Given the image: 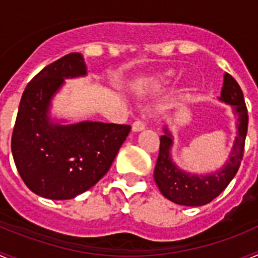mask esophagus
<instances>
[{
    "instance_id": "obj_1",
    "label": "esophagus",
    "mask_w": 258,
    "mask_h": 258,
    "mask_svg": "<svg viewBox=\"0 0 258 258\" xmlns=\"http://www.w3.org/2000/svg\"><path fill=\"white\" fill-rule=\"evenodd\" d=\"M133 131L134 132H141L146 127V122L143 120H137V121L133 122Z\"/></svg>"
}]
</instances>
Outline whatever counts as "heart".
<instances>
[{"instance_id": "heart-1", "label": "heart", "mask_w": 258, "mask_h": 258, "mask_svg": "<svg viewBox=\"0 0 258 258\" xmlns=\"http://www.w3.org/2000/svg\"><path fill=\"white\" fill-rule=\"evenodd\" d=\"M173 79V74L172 72H166L165 75H163V76H161V80H163V81H165V83H168V81H170V80Z\"/></svg>"}]
</instances>
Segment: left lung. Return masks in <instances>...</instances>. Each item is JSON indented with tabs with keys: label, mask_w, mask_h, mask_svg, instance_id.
Here are the masks:
<instances>
[{
	"label": "left lung",
	"mask_w": 258,
	"mask_h": 258,
	"mask_svg": "<svg viewBox=\"0 0 258 258\" xmlns=\"http://www.w3.org/2000/svg\"><path fill=\"white\" fill-rule=\"evenodd\" d=\"M220 99L234 107L239 121L238 137L232 147L230 160L221 170L207 175L182 172L170 159L169 151L173 141L166 127L165 134L160 137V150L155 166L154 178L160 192L175 204L186 207L206 206L227 187L240 166L248 131V109L240 86L231 75H225Z\"/></svg>",
	"instance_id": "8db88e82"
}]
</instances>
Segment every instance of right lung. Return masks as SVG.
<instances>
[{"mask_svg":"<svg viewBox=\"0 0 258 258\" xmlns=\"http://www.w3.org/2000/svg\"><path fill=\"white\" fill-rule=\"evenodd\" d=\"M85 74L81 54L71 52L41 70L20 99L11 137L14 161L27 187L46 199H72L93 187L109 170L132 129L95 121L50 122V99L63 79Z\"/></svg>","mask_w":258,"mask_h":258,"instance_id":"add662e5","label":"right lung"}]
</instances>
